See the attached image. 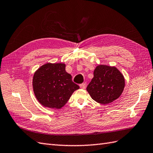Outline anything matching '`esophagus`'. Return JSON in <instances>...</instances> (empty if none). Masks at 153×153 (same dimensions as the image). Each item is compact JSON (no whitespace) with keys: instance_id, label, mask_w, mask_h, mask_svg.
<instances>
[{"instance_id":"obj_1","label":"esophagus","mask_w":153,"mask_h":153,"mask_svg":"<svg viewBox=\"0 0 153 153\" xmlns=\"http://www.w3.org/2000/svg\"><path fill=\"white\" fill-rule=\"evenodd\" d=\"M79 86H80V87L81 88H83V89H85V88H86V87H87V83L85 82V83H81V84L79 85Z\"/></svg>"}]
</instances>
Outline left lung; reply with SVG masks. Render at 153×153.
<instances>
[{
  "mask_svg": "<svg viewBox=\"0 0 153 153\" xmlns=\"http://www.w3.org/2000/svg\"><path fill=\"white\" fill-rule=\"evenodd\" d=\"M125 85V78L116 67L101 65L96 67L87 91L94 101L108 104L121 95Z\"/></svg>",
  "mask_w": 153,
  "mask_h": 153,
  "instance_id": "8db88e82",
  "label": "left lung"
}]
</instances>
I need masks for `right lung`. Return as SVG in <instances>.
Instances as JSON below:
<instances>
[{"label":"right lung","mask_w":153,"mask_h":153,"mask_svg":"<svg viewBox=\"0 0 153 153\" xmlns=\"http://www.w3.org/2000/svg\"><path fill=\"white\" fill-rule=\"evenodd\" d=\"M64 63H46L35 72L33 87L35 97L44 107L60 109L79 87L72 80Z\"/></svg>","instance_id":"1"}]
</instances>
